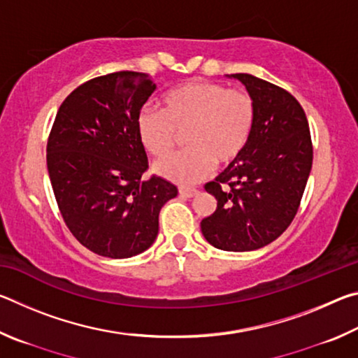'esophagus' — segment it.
I'll return each instance as SVG.
<instances>
[{"label": "esophagus", "instance_id": "34e87169", "mask_svg": "<svg viewBox=\"0 0 358 358\" xmlns=\"http://www.w3.org/2000/svg\"><path fill=\"white\" fill-rule=\"evenodd\" d=\"M178 192H180V196H183V197H194L199 194V191L194 189V187H180Z\"/></svg>", "mask_w": 358, "mask_h": 358}]
</instances>
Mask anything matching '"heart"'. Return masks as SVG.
Wrapping results in <instances>:
<instances>
[{
    "instance_id": "1",
    "label": "heart",
    "mask_w": 358,
    "mask_h": 358,
    "mask_svg": "<svg viewBox=\"0 0 358 358\" xmlns=\"http://www.w3.org/2000/svg\"><path fill=\"white\" fill-rule=\"evenodd\" d=\"M256 124V104L241 90L210 80H191L162 96L161 112L145 107L136 129L150 156L162 159L173 150L178 134L187 150L161 161L156 172L178 185L203 178L213 164L227 166L241 155Z\"/></svg>"
}]
</instances>
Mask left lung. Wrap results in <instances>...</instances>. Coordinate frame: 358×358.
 Wrapping results in <instances>:
<instances>
[{"mask_svg": "<svg viewBox=\"0 0 358 358\" xmlns=\"http://www.w3.org/2000/svg\"><path fill=\"white\" fill-rule=\"evenodd\" d=\"M256 104L250 142L205 185L216 197L213 215L201 222L203 237L222 251H254L271 243L296 215L313 166L305 110L281 87L251 74H232Z\"/></svg>", "mask_w": 358, "mask_h": 358, "instance_id": "8db88e82", "label": "left lung"}]
</instances>
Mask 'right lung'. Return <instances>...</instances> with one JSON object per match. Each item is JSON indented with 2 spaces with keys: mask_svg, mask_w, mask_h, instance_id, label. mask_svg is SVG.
<instances>
[{
  "mask_svg": "<svg viewBox=\"0 0 358 358\" xmlns=\"http://www.w3.org/2000/svg\"><path fill=\"white\" fill-rule=\"evenodd\" d=\"M156 90L148 74L92 78L63 101L47 142V169L71 234L98 256L126 259L153 245L159 211L177 186L148 169L136 120Z\"/></svg>",
  "mask_w": 358,
  "mask_h": 358,
  "instance_id": "obj_1",
  "label": "right lung"
}]
</instances>
